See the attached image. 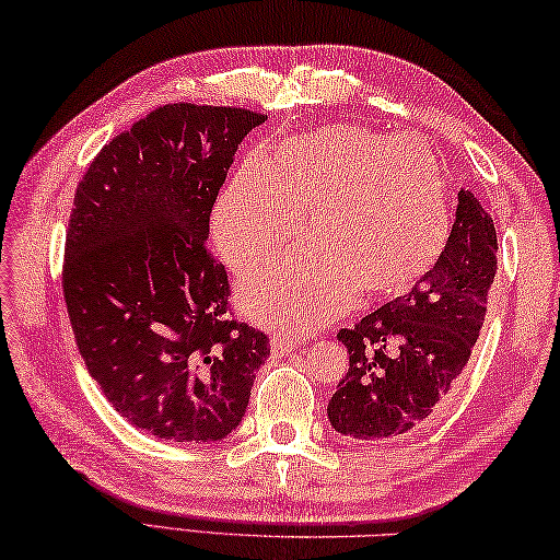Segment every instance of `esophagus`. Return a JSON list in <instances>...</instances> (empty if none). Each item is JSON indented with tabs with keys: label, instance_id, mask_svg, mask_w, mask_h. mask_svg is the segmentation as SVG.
<instances>
[{
	"label": "esophagus",
	"instance_id": "34e87169",
	"mask_svg": "<svg viewBox=\"0 0 560 560\" xmlns=\"http://www.w3.org/2000/svg\"><path fill=\"white\" fill-rule=\"evenodd\" d=\"M300 347V337H290V335H275L272 341H270V349L275 351V354L285 357L290 354L292 349Z\"/></svg>",
	"mask_w": 560,
	"mask_h": 560
}]
</instances>
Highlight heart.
I'll list each match as a JSON object with an SVG mask.
<instances>
[{
  "instance_id": "heart-1",
  "label": "heart",
  "mask_w": 560,
  "mask_h": 560,
  "mask_svg": "<svg viewBox=\"0 0 560 560\" xmlns=\"http://www.w3.org/2000/svg\"><path fill=\"white\" fill-rule=\"evenodd\" d=\"M310 213L312 250L241 282V305L272 327L307 329L351 300H388L435 268L450 238L443 172L430 147L331 125L243 164L213 211V241L248 272L290 250Z\"/></svg>"
}]
</instances>
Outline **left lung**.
Returning a JSON list of instances; mask_svg holds the SVG:
<instances>
[{"mask_svg": "<svg viewBox=\"0 0 560 560\" xmlns=\"http://www.w3.org/2000/svg\"><path fill=\"white\" fill-rule=\"evenodd\" d=\"M497 248L492 215L472 194L459 191L435 268L404 298L339 329L349 371L327 408L335 430L359 440H394L418 433L445 408L485 325Z\"/></svg>", "mask_w": 560, "mask_h": 560, "instance_id": "1", "label": "left lung"}]
</instances>
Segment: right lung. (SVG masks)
Masks as SVG:
<instances>
[{
  "instance_id": "add662e5",
  "label": "right lung",
  "mask_w": 560,
  "mask_h": 560,
  "mask_svg": "<svg viewBox=\"0 0 560 560\" xmlns=\"http://www.w3.org/2000/svg\"><path fill=\"white\" fill-rule=\"evenodd\" d=\"M268 115L172 103L113 137L78 182L63 298L91 376L125 420L174 443L233 433L270 339L231 315L206 248L235 150Z\"/></svg>"
}]
</instances>
